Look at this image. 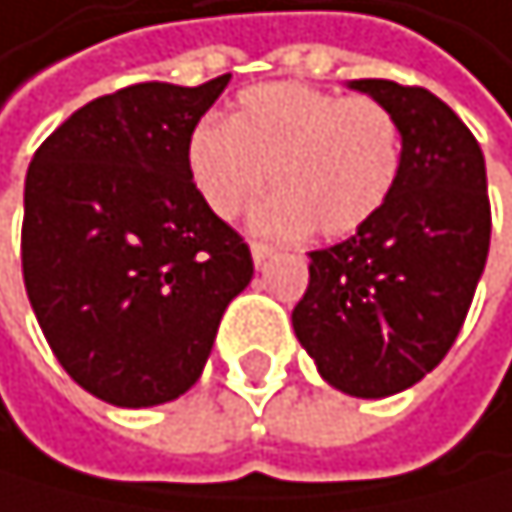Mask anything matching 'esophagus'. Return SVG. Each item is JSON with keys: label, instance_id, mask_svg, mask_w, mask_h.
Instances as JSON below:
<instances>
[{"label": "esophagus", "instance_id": "34e87169", "mask_svg": "<svg viewBox=\"0 0 512 512\" xmlns=\"http://www.w3.org/2000/svg\"><path fill=\"white\" fill-rule=\"evenodd\" d=\"M250 253H253V265L262 268V265L271 259V253H275V250H271L268 244H250Z\"/></svg>", "mask_w": 512, "mask_h": 512}]
</instances>
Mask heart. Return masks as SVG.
Returning <instances> with one entry per match:
<instances>
[{
  "instance_id": "b5f03b06",
  "label": "heart",
  "mask_w": 512,
  "mask_h": 512,
  "mask_svg": "<svg viewBox=\"0 0 512 512\" xmlns=\"http://www.w3.org/2000/svg\"><path fill=\"white\" fill-rule=\"evenodd\" d=\"M188 172L219 219L262 191L253 210L265 234L349 237L371 222L402 172V129L374 98L306 83H262L237 95L228 123L203 120L188 138Z\"/></svg>"
}]
</instances>
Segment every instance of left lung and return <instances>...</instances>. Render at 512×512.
Masks as SVG:
<instances>
[{"instance_id":"8db88e82","label":"left lung","mask_w":512,"mask_h":512,"mask_svg":"<svg viewBox=\"0 0 512 512\" xmlns=\"http://www.w3.org/2000/svg\"><path fill=\"white\" fill-rule=\"evenodd\" d=\"M346 86L395 117L402 172L361 231L309 253L293 330L333 389L386 398L433 371L470 312L491 241L485 157L433 92L392 79Z\"/></svg>"}]
</instances>
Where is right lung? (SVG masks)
Instances as JSON below:
<instances>
[{
	"label": "right lung",
	"mask_w": 512,
	"mask_h": 512,
	"mask_svg": "<svg viewBox=\"0 0 512 512\" xmlns=\"http://www.w3.org/2000/svg\"><path fill=\"white\" fill-rule=\"evenodd\" d=\"M228 79L101 95L27 169L21 262L33 315L64 371L107 405L185 395L253 278L247 244L188 172V138Z\"/></svg>",
	"instance_id": "add662e5"
}]
</instances>
